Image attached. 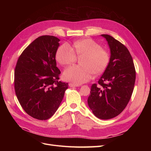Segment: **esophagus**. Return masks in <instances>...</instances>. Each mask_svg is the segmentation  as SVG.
I'll use <instances>...</instances> for the list:
<instances>
[{
    "mask_svg": "<svg viewBox=\"0 0 151 151\" xmlns=\"http://www.w3.org/2000/svg\"><path fill=\"white\" fill-rule=\"evenodd\" d=\"M68 86H69L70 87H71V88H72V87H78V86H80L78 84H73V83H69Z\"/></svg>",
    "mask_w": 151,
    "mask_h": 151,
    "instance_id": "obj_1",
    "label": "esophagus"
}]
</instances>
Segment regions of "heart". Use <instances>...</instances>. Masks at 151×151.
I'll list each match as a JSON object with an SVG mask.
<instances>
[{
    "label": "heart",
    "instance_id": "obj_1",
    "mask_svg": "<svg viewBox=\"0 0 151 151\" xmlns=\"http://www.w3.org/2000/svg\"><path fill=\"white\" fill-rule=\"evenodd\" d=\"M72 48L67 43L59 47L56 53L57 61L63 65H70L76 62V55L83 57L81 63L83 65H73L63 72V77L75 84L88 82L93 74L103 72L107 67L110 55L106 49L101 48L99 43L92 39L76 41Z\"/></svg>",
    "mask_w": 151,
    "mask_h": 151
}]
</instances>
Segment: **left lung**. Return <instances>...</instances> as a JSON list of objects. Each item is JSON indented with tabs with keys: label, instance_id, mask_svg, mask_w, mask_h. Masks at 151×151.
Here are the masks:
<instances>
[{
	"label": "left lung",
	"instance_id": "8db88e82",
	"mask_svg": "<svg viewBox=\"0 0 151 151\" xmlns=\"http://www.w3.org/2000/svg\"><path fill=\"white\" fill-rule=\"evenodd\" d=\"M110 48V58L99 86L91 87L88 103L99 119L115 117L125 108L133 93L135 69L129 50L119 41L108 35H101Z\"/></svg>",
	"mask_w": 151,
	"mask_h": 151
}]
</instances>
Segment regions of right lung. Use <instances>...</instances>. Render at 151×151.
<instances>
[{"instance_id":"add662e5","label":"right lung","mask_w":151,"mask_h":151,"mask_svg":"<svg viewBox=\"0 0 151 151\" xmlns=\"http://www.w3.org/2000/svg\"><path fill=\"white\" fill-rule=\"evenodd\" d=\"M59 42L53 36H40L24 49L16 63V96L26 113L36 119L52 117L68 88V83L59 81L55 60Z\"/></svg>"}]
</instances>
